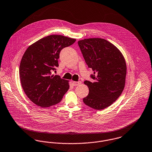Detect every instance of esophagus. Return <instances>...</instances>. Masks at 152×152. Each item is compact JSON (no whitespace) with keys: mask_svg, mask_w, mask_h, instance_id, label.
Instances as JSON below:
<instances>
[{"mask_svg":"<svg viewBox=\"0 0 152 152\" xmlns=\"http://www.w3.org/2000/svg\"><path fill=\"white\" fill-rule=\"evenodd\" d=\"M81 83V81H72V84L74 86H78L79 84H80Z\"/></svg>","mask_w":152,"mask_h":152,"instance_id":"esophagus-1","label":"esophagus"}]
</instances>
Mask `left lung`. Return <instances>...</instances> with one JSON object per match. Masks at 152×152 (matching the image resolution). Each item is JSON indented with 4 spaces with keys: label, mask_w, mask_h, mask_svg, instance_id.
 Returning a JSON list of instances; mask_svg holds the SVG:
<instances>
[{
    "label": "left lung",
    "mask_w": 152,
    "mask_h": 152,
    "mask_svg": "<svg viewBox=\"0 0 152 152\" xmlns=\"http://www.w3.org/2000/svg\"><path fill=\"white\" fill-rule=\"evenodd\" d=\"M78 45L88 68L94 74L92 83L84 81L89 94L83 102L100 110L111 105L124 89L126 64L124 57L115 46L102 38H88L78 41Z\"/></svg>",
    "instance_id": "1"
}]
</instances>
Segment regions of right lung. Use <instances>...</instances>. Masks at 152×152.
<instances>
[{"label":"right lung","mask_w":152,"mask_h":152,"mask_svg":"<svg viewBox=\"0 0 152 152\" xmlns=\"http://www.w3.org/2000/svg\"><path fill=\"white\" fill-rule=\"evenodd\" d=\"M75 41L65 36L50 35L37 41L25 51L19 66L20 79L26 95L36 105H55L69 89L68 81L51 75V72L58 66L61 50Z\"/></svg>","instance_id":"add662e5"}]
</instances>
